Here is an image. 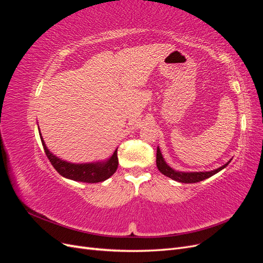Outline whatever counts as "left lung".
<instances>
[{
    "mask_svg": "<svg viewBox=\"0 0 263 263\" xmlns=\"http://www.w3.org/2000/svg\"><path fill=\"white\" fill-rule=\"evenodd\" d=\"M157 166H158V170L160 171L162 174H164L165 177H169L174 181H178L181 183H196V182H200L203 181L205 179H208L214 174H216L217 172H219L220 170H222L224 168L228 165V163L230 161H228L226 164L219 166L218 169H215L213 171H208V172H181V171H177L172 169L171 166L168 165L164 161V159L162 157V154L159 147L157 148Z\"/></svg>",
    "mask_w": 263,
    "mask_h": 263,
    "instance_id": "left-lung-1",
    "label": "left lung"
}]
</instances>
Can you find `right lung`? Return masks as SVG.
I'll list each match as a JSON object with an SVG mask.
<instances>
[{
  "label": "right lung",
  "instance_id": "add662e5",
  "mask_svg": "<svg viewBox=\"0 0 263 263\" xmlns=\"http://www.w3.org/2000/svg\"><path fill=\"white\" fill-rule=\"evenodd\" d=\"M39 136H41L45 153L47 157H48L52 166L60 176L67 179L85 183H98L107 180L109 177H112L117 170V149L114 151L112 157L105 161L91 163H71L65 160H61L60 158L55 157L54 155H52V153H50L49 149L45 145L41 130H39Z\"/></svg>",
  "mask_w": 263,
  "mask_h": 263
}]
</instances>
